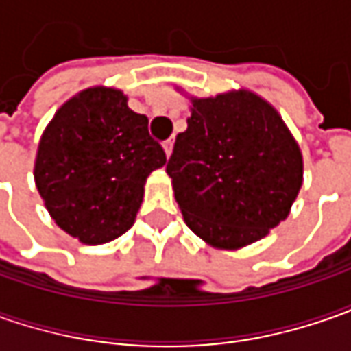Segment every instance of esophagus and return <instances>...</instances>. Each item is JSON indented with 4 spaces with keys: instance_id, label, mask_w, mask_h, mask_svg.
Returning <instances> with one entry per match:
<instances>
[{
    "instance_id": "34e87169",
    "label": "esophagus",
    "mask_w": 351,
    "mask_h": 351,
    "mask_svg": "<svg viewBox=\"0 0 351 351\" xmlns=\"http://www.w3.org/2000/svg\"><path fill=\"white\" fill-rule=\"evenodd\" d=\"M171 150H173V138H168V141L164 142V152H166V156H171Z\"/></svg>"
}]
</instances>
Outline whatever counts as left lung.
Listing matches in <instances>:
<instances>
[{
	"mask_svg": "<svg viewBox=\"0 0 351 351\" xmlns=\"http://www.w3.org/2000/svg\"><path fill=\"white\" fill-rule=\"evenodd\" d=\"M166 171L187 226L215 248L238 250L285 221L303 185V156L283 119L240 89L191 99Z\"/></svg>",
	"mask_w": 351,
	"mask_h": 351,
	"instance_id": "1",
	"label": "left lung"
}]
</instances>
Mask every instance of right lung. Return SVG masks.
Instances as JSON below:
<instances>
[{"label":"right lung","mask_w":351,"mask_h":351,"mask_svg":"<svg viewBox=\"0 0 351 351\" xmlns=\"http://www.w3.org/2000/svg\"><path fill=\"white\" fill-rule=\"evenodd\" d=\"M166 164L148 119L113 88H88L56 111L38 142L34 183L50 217L84 244H105L132 226L146 178Z\"/></svg>","instance_id":"obj_1"}]
</instances>
